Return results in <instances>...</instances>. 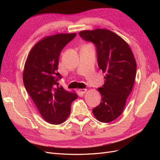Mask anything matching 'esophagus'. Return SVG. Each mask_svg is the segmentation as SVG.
Listing matches in <instances>:
<instances>
[{
	"label": "esophagus",
	"instance_id": "obj_1",
	"mask_svg": "<svg viewBox=\"0 0 160 160\" xmlns=\"http://www.w3.org/2000/svg\"><path fill=\"white\" fill-rule=\"evenodd\" d=\"M87 91H88V89H79V93H82V94H84Z\"/></svg>",
	"mask_w": 160,
	"mask_h": 160
}]
</instances>
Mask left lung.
I'll use <instances>...</instances> for the list:
<instances>
[{
  "mask_svg": "<svg viewBox=\"0 0 160 160\" xmlns=\"http://www.w3.org/2000/svg\"><path fill=\"white\" fill-rule=\"evenodd\" d=\"M79 35L95 45L99 67L105 73L104 85L98 89L101 103L92 111L99 122H111L122 113L132 91L136 61L128 42L108 29L84 30Z\"/></svg>",
  "mask_w": 160,
  "mask_h": 160,
  "instance_id": "1",
  "label": "left lung"
}]
</instances>
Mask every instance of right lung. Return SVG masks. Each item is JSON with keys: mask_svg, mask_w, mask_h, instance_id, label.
Returning a JSON list of instances; mask_svg holds the SVG:
<instances>
[{"mask_svg": "<svg viewBox=\"0 0 160 160\" xmlns=\"http://www.w3.org/2000/svg\"><path fill=\"white\" fill-rule=\"evenodd\" d=\"M77 33H59L42 38L28 53L22 73L23 83L46 122L59 125L71 113V105L78 95L59 87L57 72L59 55Z\"/></svg>", "mask_w": 160, "mask_h": 160, "instance_id": "1", "label": "right lung"}]
</instances>
